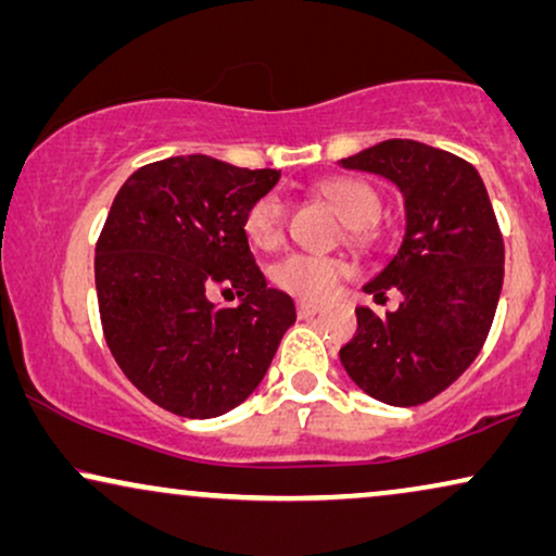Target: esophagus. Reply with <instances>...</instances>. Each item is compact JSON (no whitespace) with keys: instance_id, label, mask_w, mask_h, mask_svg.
I'll list each match as a JSON object with an SVG mask.
<instances>
[{"instance_id":"obj_1","label":"esophagus","mask_w":556,"mask_h":556,"mask_svg":"<svg viewBox=\"0 0 556 556\" xmlns=\"http://www.w3.org/2000/svg\"><path fill=\"white\" fill-rule=\"evenodd\" d=\"M320 313V305H315V302H307V300H300L298 302V315L300 318H311V315Z\"/></svg>"}]
</instances>
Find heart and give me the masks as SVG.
<instances>
[{
	"instance_id": "heart-1",
	"label": "heart",
	"mask_w": 556,
	"mask_h": 556,
	"mask_svg": "<svg viewBox=\"0 0 556 556\" xmlns=\"http://www.w3.org/2000/svg\"><path fill=\"white\" fill-rule=\"evenodd\" d=\"M320 192L339 210L351 238L362 241L367 226L377 220L379 197L369 185L351 177H336L320 185ZM245 236L258 249H274L285 236V205L277 194L258 197L243 217ZM346 274V264L328 256L290 254L274 266V282L290 294L305 300H326L339 279Z\"/></svg>"
}]
</instances>
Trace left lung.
I'll return each instance as SVG.
<instances>
[{
	"mask_svg": "<svg viewBox=\"0 0 556 556\" xmlns=\"http://www.w3.org/2000/svg\"><path fill=\"white\" fill-rule=\"evenodd\" d=\"M339 164L390 179L405 200L403 243L364 285L375 300L395 287L403 302L384 318L356 307L341 364L379 403H428L475 362L495 318L505 249L488 189L465 159L407 138Z\"/></svg>",
	"mask_w": 556,
	"mask_h": 556,
	"instance_id": "1",
	"label": "left lung"
}]
</instances>
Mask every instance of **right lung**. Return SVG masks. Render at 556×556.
I'll use <instances>...</instances> for the list:
<instances>
[{"label":"right lung","instance_id":"1","mask_svg":"<svg viewBox=\"0 0 556 556\" xmlns=\"http://www.w3.org/2000/svg\"><path fill=\"white\" fill-rule=\"evenodd\" d=\"M277 168L172 156L132 172L94 251L104 341L146 397L181 418L233 410L262 382L294 323L287 292L266 287L243 217ZM223 283L242 302L206 300Z\"/></svg>","mask_w":556,"mask_h":556}]
</instances>
